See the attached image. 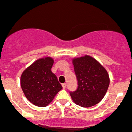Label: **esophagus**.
Masks as SVG:
<instances>
[{"mask_svg":"<svg viewBox=\"0 0 132 132\" xmlns=\"http://www.w3.org/2000/svg\"><path fill=\"white\" fill-rule=\"evenodd\" d=\"M62 87H63V89H65L66 87V84H65V83L64 84H62Z\"/></svg>","mask_w":132,"mask_h":132,"instance_id":"obj_1","label":"esophagus"}]
</instances>
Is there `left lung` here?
Masks as SVG:
<instances>
[{
  "label": "left lung",
  "instance_id": "1",
  "mask_svg": "<svg viewBox=\"0 0 132 132\" xmlns=\"http://www.w3.org/2000/svg\"><path fill=\"white\" fill-rule=\"evenodd\" d=\"M78 88L70 91L72 100L81 107H91L103 98L110 84L109 74L98 61L88 55L73 59Z\"/></svg>",
  "mask_w": 132,
  "mask_h": 132
}]
</instances>
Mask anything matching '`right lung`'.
I'll list each match as a JSON object with an SVG mask.
<instances>
[{
	"label": "right lung",
	"instance_id": "add662e5",
	"mask_svg": "<svg viewBox=\"0 0 132 132\" xmlns=\"http://www.w3.org/2000/svg\"><path fill=\"white\" fill-rule=\"evenodd\" d=\"M54 60L45 57L36 60L21 76V87L25 96L35 106H47L62 89L51 71Z\"/></svg>",
	"mask_w": 132,
	"mask_h": 132
}]
</instances>
